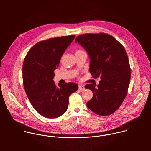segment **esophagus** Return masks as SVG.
Returning <instances> with one entry per match:
<instances>
[{
    "instance_id": "obj_1",
    "label": "esophagus",
    "mask_w": 151,
    "mask_h": 151,
    "mask_svg": "<svg viewBox=\"0 0 151 151\" xmlns=\"http://www.w3.org/2000/svg\"><path fill=\"white\" fill-rule=\"evenodd\" d=\"M78 88H79V89L81 90V91H83L85 89V87L83 86H81V85H79L78 86Z\"/></svg>"
}]
</instances>
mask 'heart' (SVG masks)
<instances>
[{
	"instance_id": "obj_1",
	"label": "heart",
	"mask_w": 151,
	"mask_h": 151,
	"mask_svg": "<svg viewBox=\"0 0 151 151\" xmlns=\"http://www.w3.org/2000/svg\"><path fill=\"white\" fill-rule=\"evenodd\" d=\"M81 51H83V50H77V51H76V52H81Z\"/></svg>"
}]
</instances>
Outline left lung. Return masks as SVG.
I'll return each instance as SVG.
<instances>
[{
  "mask_svg": "<svg viewBox=\"0 0 151 151\" xmlns=\"http://www.w3.org/2000/svg\"><path fill=\"white\" fill-rule=\"evenodd\" d=\"M76 42L80 43L89 55L92 77L101 78L96 87L92 84L85 86L93 92L87 107L99 116L113 114L126 98L131 78L129 58L124 46L105 33L80 35Z\"/></svg>",
  "mask_w": 151,
  "mask_h": 151,
  "instance_id": "1",
  "label": "left lung"
}]
</instances>
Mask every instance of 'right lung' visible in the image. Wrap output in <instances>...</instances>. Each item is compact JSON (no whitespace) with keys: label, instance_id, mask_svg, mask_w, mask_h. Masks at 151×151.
I'll return each instance as SVG.
<instances>
[{"label":"right lung","instance_id":"add662e5","mask_svg":"<svg viewBox=\"0 0 151 151\" xmlns=\"http://www.w3.org/2000/svg\"><path fill=\"white\" fill-rule=\"evenodd\" d=\"M76 35L63 36L40 41L33 46L22 65L23 85L31 104L47 118H56L67 110L68 98L78 89L74 83L58 84L53 81L54 71L62 56Z\"/></svg>","mask_w":151,"mask_h":151}]
</instances>
